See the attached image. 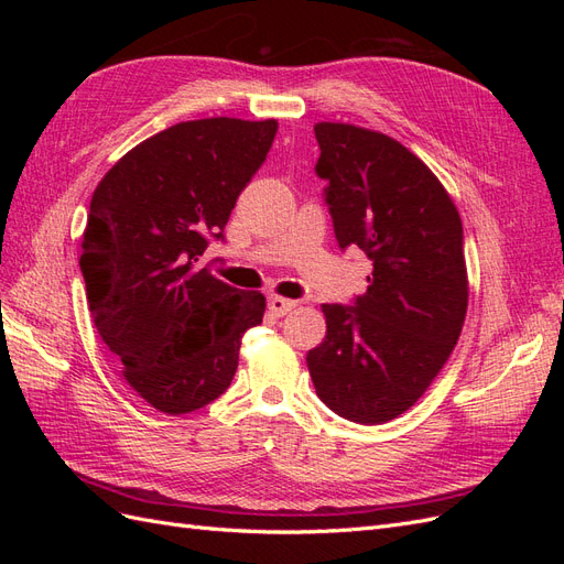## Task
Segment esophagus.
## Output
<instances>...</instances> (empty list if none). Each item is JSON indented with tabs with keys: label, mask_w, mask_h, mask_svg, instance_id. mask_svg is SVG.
Segmentation results:
<instances>
[{
	"label": "esophagus",
	"mask_w": 564,
	"mask_h": 564,
	"mask_svg": "<svg viewBox=\"0 0 564 564\" xmlns=\"http://www.w3.org/2000/svg\"><path fill=\"white\" fill-rule=\"evenodd\" d=\"M294 308H296V303L289 301V299H282V296H270L268 299V311H270V315H275V317H282Z\"/></svg>",
	"instance_id": "esophagus-1"
}]
</instances>
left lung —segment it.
I'll use <instances>...</instances> for the list:
<instances>
[{
  "mask_svg": "<svg viewBox=\"0 0 564 564\" xmlns=\"http://www.w3.org/2000/svg\"><path fill=\"white\" fill-rule=\"evenodd\" d=\"M340 249L371 261L352 305L324 303L327 336L305 357L319 400L377 425L412 406L449 360L468 308L464 228L452 197L414 152L362 127L315 124Z\"/></svg>",
  "mask_w": 564,
  "mask_h": 564,
  "instance_id": "8db88e82",
  "label": "left lung"
}]
</instances>
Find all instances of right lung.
Here are the masks:
<instances>
[{"instance_id":"add662e5","label":"right lung","mask_w":564,"mask_h":564,"mask_svg":"<svg viewBox=\"0 0 564 564\" xmlns=\"http://www.w3.org/2000/svg\"><path fill=\"white\" fill-rule=\"evenodd\" d=\"M275 119H193L129 150L96 185L79 268L104 344L127 383L164 414L228 390L242 334L265 299L199 268L265 162Z\"/></svg>"}]
</instances>
